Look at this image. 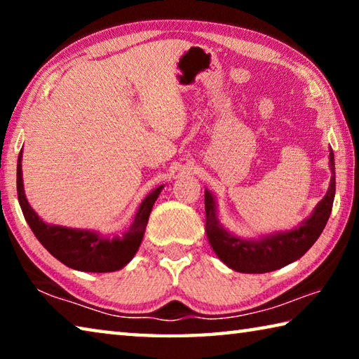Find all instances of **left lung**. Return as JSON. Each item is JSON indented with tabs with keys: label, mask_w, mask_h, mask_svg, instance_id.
<instances>
[{
	"label": "left lung",
	"mask_w": 359,
	"mask_h": 359,
	"mask_svg": "<svg viewBox=\"0 0 359 359\" xmlns=\"http://www.w3.org/2000/svg\"><path fill=\"white\" fill-rule=\"evenodd\" d=\"M330 188L306 220L291 229L263 234L258 239L241 238L224 229L217 215L218 203L215 194L205 188V233L217 257L233 271L245 274H264L299 259L320 238L331 215L336 194V166L332 149H330Z\"/></svg>",
	"instance_id": "8db88e82"
}]
</instances>
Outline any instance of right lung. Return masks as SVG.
Wrapping results in <instances>:
<instances>
[{"label": "right lung", "instance_id": "add662e5", "mask_svg": "<svg viewBox=\"0 0 359 359\" xmlns=\"http://www.w3.org/2000/svg\"><path fill=\"white\" fill-rule=\"evenodd\" d=\"M165 185L156 187L139 204L128 229L106 236L95 229L68 228L46 223L29 205L22 175V151L17 160V196L27 223L46 250L71 269L82 272H114L125 267L141 245L151 208Z\"/></svg>", "mask_w": 359, "mask_h": 359}]
</instances>
